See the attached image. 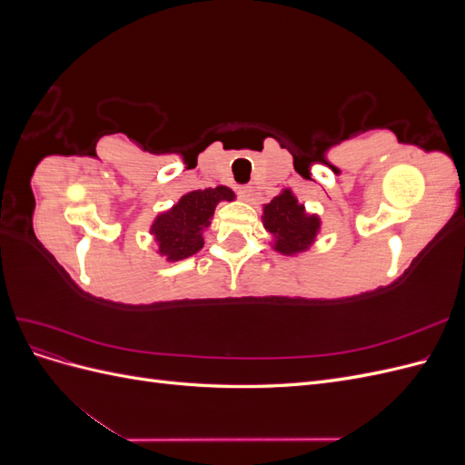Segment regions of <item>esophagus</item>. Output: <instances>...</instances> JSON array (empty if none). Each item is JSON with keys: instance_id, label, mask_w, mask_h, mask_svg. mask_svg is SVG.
<instances>
[{"instance_id": "34e87169", "label": "esophagus", "mask_w": 465, "mask_h": 465, "mask_svg": "<svg viewBox=\"0 0 465 465\" xmlns=\"http://www.w3.org/2000/svg\"><path fill=\"white\" fill-rule=\"evenodd\" d=\"M238 195H241L242 200H250V195H252V188L250 186H238Z\"/></svg>"}]
</instances>
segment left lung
I'll use <instances>...</instances> for the list:
<instances>
[{
    "label": "left lung",
    "instance_id": "obj_1",
    "mask_svg": "<svg viewBox=\"0 0 465 465\" xmlns=\"http://www.w3.org/2000/svg\"><path fill=\"white\" fill-rule=\"evenodd\" d=\"M263 227L273 236V248L281 254H297L314 242L320 231V219L308 215L291 190L263 205Z\"/></svg>",
    "mask_w": 465,
    "mask_h": 465
}]
</instances>
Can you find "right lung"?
I'll return each mask as SVG.
<instances>
[{
    "label": "right lung",
    "instance_id": "obj_1",
    "mask_svg": "<svg viewBox=\"0 0 465 465\" xmlns=\"http://www.w3.org/2000/svg\"><path fill=\"white\" fill-rule=\"evenodd\" d=\"M234 200V192L227 186L195 190L182 195L180 202L161 213L151 224V234L159 244V254L168 262L193 256L203 248V231L211 224L219 202Z\"/></svg>",
    "mask_w": 465,
    "mask_h": 465
}]
</instances>
